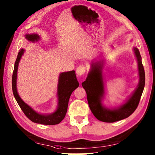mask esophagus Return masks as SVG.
<instances>
[{
	"instance_id": "1",
	"label": "esophagus",
	"mask_w": 155,
	"mask_h": 155,
	"mask_svg": "<svg viewBox=\"0 0 155 155\" xmlns=\"http://www.w3.org/2000/svg\"><path fill=\"white\" fill-rule=\"evenodd\" d=\"M86 71V68L85 66L83 65H81L78 66V68L76 70V72H77V74L78 76H81L85 74V72Z\"/></svg>"
}]
</instances>
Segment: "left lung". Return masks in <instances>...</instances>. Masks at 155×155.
<instances>
[{"mask_svg":"<svg viewBox=\"0 0 155 155\" xmlns=\"http://www.w3.org/2000/svg\"><path fill=\"white\" fill-rule=\"evenodd\" d=\"M137 62L139 83L136 89L123 104L114 108H108L103 104L105 96L103 67L104 60L93 61L91 69L82 86L87 93L90 110L95 117L100 121L113 123L129 117L136 110L141 98L145 85V72L142 63V58L138 49L133 48Z\"/></svg>","mask_w":155,"mask_h":155,"instance_id":"obj_1","label":"left lung"}]
</instances>
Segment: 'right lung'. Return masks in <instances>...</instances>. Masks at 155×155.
I'll list each match as a JSON object with an SVG mask.
<instances>
[{
	"label": "right lung",
	"mask_w": 155,
	"mask_h": 155,
	"mask_svg": "<svg viewBox=\"0 0 155 155\" xmlns=\"http://www.w3.org/2000/svg\"><path fill=\"white\" fill-rule=\"evenodd\" d=\"M25 38L30 42H37L41 39L40 36L36 33L27 34ZM25 50L21 49L19 51L14 65L12 76V89L13 95L17 102L20 107L25 115L32 122L42 125H57L66 116L68 105L72 93L79 85L76 77L75 71L61 72L58 78L57 97L58 106L55 110L50 114H41L35 110L32 107L25 103L19 96L17 89V77L19 61L24 55Z\"/></svg>",
	"instance_id": "right-lung-1"
}]
</instances>
